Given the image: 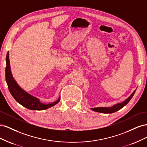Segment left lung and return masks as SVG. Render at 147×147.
Returning a JSON list of instances; mask_svg holds the SVG:
<instances>
[{"mask_svg": "<svg viewBox=\"0 0 147 147\" xmlns=\"http://www.w3.org/2000/svg\"><path fill=\"white\" fill-rule=\"evenodd\" d=\"M136 91L133 92L131 95L128 97L127 99L124 100L121 103H118L115 104L110 107H96V108H91V110L94 111V112H100V113H112L115 112H117L118 110L122 109L123 107L125 106L130 100L132 99V97L134 96Z\"/></svg>", "mask_w": 147, "mask_h": 147, "instance_id": "8db88e82", "label": "left lung"}]
</instances>
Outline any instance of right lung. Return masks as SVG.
Returning a JSON list of instances; mask_svg holds the SVG:
<instances>
[{"mask_svg": "<svg viewBox=\"0 0 147 147\" xmlns=\"http://www.w3.org/2000/svg\"><path fill=\"white\" fill-rule=\"evenodd\" d=\"M6 68H5V79L9 90L12 96L20 104L24 107L32 110H45L55 105L60 100V97L56 101L50 104H43L40 100L27 92L23 90L16 83L11 74L9 52L7 53L6 57Z\"/></svg>", "mask_w": 147, "mask_h": 147, "instance_id": "right-lung-1", "label": "right lung"}]
</instances>
